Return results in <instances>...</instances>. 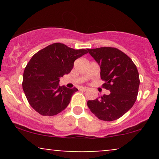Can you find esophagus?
I'll use <instances>...</instances> for the list:
<instances>
[{
	"label": "esophagus",
	"mask_w": 159,
	"mask_h": 159,
	"mask_svg": "<svg viewBox=\"0 0 159 159\" xmlns=\"http://www.w3.org/2000/svg\"><path fill=\"white\" fill-rule=\"evenodd\" d=\"M81 90L82 91H87V90H88V88H87V87H81Z\"/></svg>",
	"instance_id": "34e87169"
}]
</instances>
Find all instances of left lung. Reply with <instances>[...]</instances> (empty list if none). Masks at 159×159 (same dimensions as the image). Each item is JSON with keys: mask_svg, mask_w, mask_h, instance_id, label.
I'll return each instance as SVG.
<instances>
[{"mask_svg": "<svg viewBox=\"0 0 159 159\" xmlns=\"http://www.w3.org/2000/svg\"><path fill=\"white\" fill-rule=\"evenodd\" d=\"M100 66L103 88L110 90L95 100L87 102L91 112L99 120L114 121L131 109L137 99L140 85L135 64L125 53L116 48L87 49Z\"/></svg>", "mask_w": 159, "mask_h": 159, "instance_id": "left-lung-1", "label": "left lung"}]
</instances>
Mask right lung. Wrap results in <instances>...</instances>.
Here are the masks:
<instances>
[{
  "mask_svg": "<svg viewBox=\"0 0 159 159\" xmlns=\"http://www.w3.org/2000/svg\"><path fill=\"white\" fill-rule=\"evenodd\" d=\"M63 43L49 45L36 52L23 74L22 88L33 108L43 116H54L68 106L78 89L59 86L60 78L71 72L76 59L87 54Z\"/></svg>",
  "mask_w": 159,
  "mask_h": 159,
  "instance_id": "right-lung-1",
  "label": "right lung"
}]
</instances>
